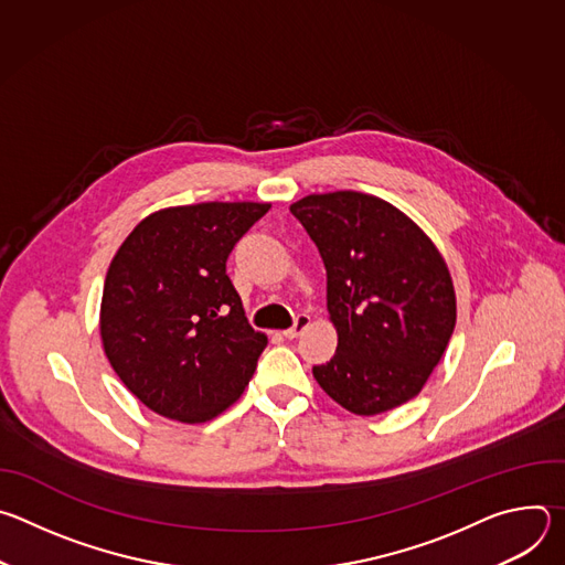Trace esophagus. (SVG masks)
<instances>
[{
  "instance_id": "34e87169",
  "label": "esophagus",
  "mask_w": 565,
  "mask_h": 565,
  "mask_svg": "<svg viewBox=\"0 0 565 565\" xmlns=\"http://www.w3.org/2000/svg\"><path fill=\"white\" fill-rule=\"evenodd\" d=\"M308 327H310V315L301 312V315H297L295 324H292L290 329H286V331H284V338H286V340H295V338H299Z\"/></svg>"
}]
</instances>
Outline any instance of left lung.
<instances>
[{
  "mask_svg": "<svg viewBox=\"0 0 565 565\" xmlns=\"http://www.w3.org/2000/svg\"><path fill=\"white\" fill-rule=\"evenodd\" d=\"M327 266V306L338 331L317 384L358 416L416 397L440 362L456 292L434 241L391 203L362 192L310 194L290 205Z\"/></svg>",
  "mask_w": 565,
  "mask_h": 565,
  "instance_id": "1",
  "label": "left lung"
}]
</instances>
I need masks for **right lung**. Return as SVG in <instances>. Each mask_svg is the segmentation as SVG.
<instances>
[{"label": "right lung", "instance_id": "right-lung-1", "mask_svg": "<svg viewBox=\"0 0 565 565\" xmlns=\"http://www.w3.org/2000/svg\"><path fill=\"white\" fill-rule=\"evenodd\" d=\"M270 203H196L142 218L107 270L103 349L145 407L196 425L248 386L268 338L255 331L225 262Z\"/></svg>", "mask_w": 565, "mask_h": 565}]
</instances>
